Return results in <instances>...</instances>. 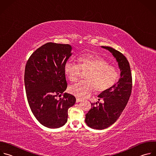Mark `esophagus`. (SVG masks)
Segmentation results:
<instances>
[{
  "label": "esophagus",
  "mask_w": 156,
  "mask_h": 156,
  "mask_svg": "<svg viewBox=\"0 0 156 156\" xmlns=\"http://www.w3.org/2000/svg\"><path fill=\"white\" fill-rule=\"evenodd\" d=\"M82 101V100L80 98H76V103H79Z\"/></svg>",
  "instance_id": "esophagus-1"
}]
</instances>
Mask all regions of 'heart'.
I'll return each instance as SVG.
<instances>
[{"label": "heart", "instance_id": "obj_1", "mask_svg": "<svg viewBox=\"0 0 156 156\" xmlns=\"http://www.w3.org/2000/svg\"><path fill=\"white\" fill-rule=\"evenodd\" d=\"M79 65L67 61L64 65V73L71 82L76 81L83 71H88L86 80L79 81L69 87L71 94L83 98L88 97L95 90L103 92L111 88L119 80L117 70L109 65L101 57L92 54H85L79 58Z\"/></svg>", "mask_w": 156, "mask_h": 156}]
</instances>
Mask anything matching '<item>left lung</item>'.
<instances>
[{"instance_id":"left-lung-1","label":"left lung","mask_w":156,"mask_h":156,"mask_svg":"<svg viewBox=\"0 0 156 156\" xmlns=\"http://www.w3.org/2000/svg\"><path fill=\"white\" fill-rule=\"evenodd\" d=\"M115 58L120 71L117 82L98 96L103 103H91V108L85 115V122L90 127L103 130L111 126L119 119L130 98L132 88L131 69L128 60L122 53L110 47L101 46Z\"/></svg>"}]
</instances>
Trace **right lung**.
<instances>
[{
    "label": "right lung",
    "mask_w": 156,
    "mask_h": 156,
    "mask_svg": "<svg viewBox=\"0 0 156 156\" xmlns=\"http://www.w3.org/2000/svg\"><path fill=\"white\" fill-rule=\"evenodd\" d=\"M69 44L47 43L29 57L25 68L24 85L29 107L42 126L56 129L68 120V109L76 98L63 92L67 88L64 65L72 55ZM64 96L58 100L56 98Z\"/></svg>",
    "instance_id": "add662e5"
}]
</instances>
